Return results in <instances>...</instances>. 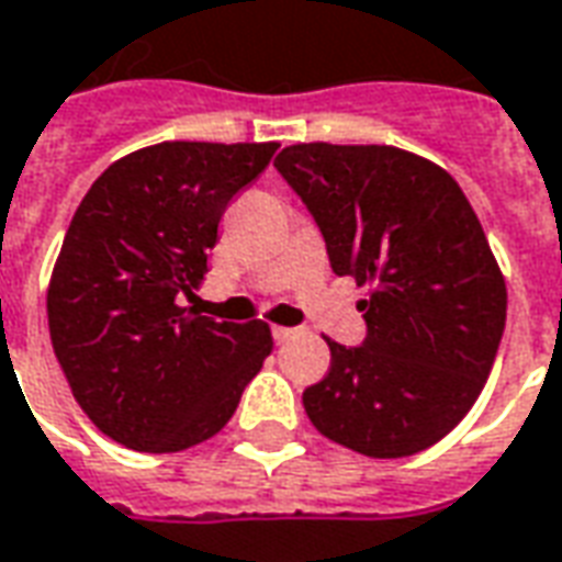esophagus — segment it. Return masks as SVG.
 Here are the masks:
<instances>
[{"label": "esophagus", "mask_w": 562, "mask_h": 562, "mask_svg": "<svg viewBox=\"0 0 562 562\" xmlns=\"http://www.w3.org/2000/svg\"><path fill=\"white\" fill-rule=\"evenodd\" d=\"M294 335H297V328H285V325H277V328H273V337H277L280 344H285V340H292Z\"/></svg>", "instance_id": "1"}]
</instances>
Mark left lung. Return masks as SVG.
<instances>
[{"label":"left lung","instance_id":"8db88e82","mask_svg":"<svg viewBox=\"0 0 562 562\" xmlns=\"http://www.w3.org/2000/svg\"><path fill=\"white\" fill-rule=\"evenodd\" d=\"M273 167L319 225L337 277L374 282L359 347L304 390L310 423L374 459L414 457L472 411L505 331V280L453 176L392 145L304 143Z\"/></svg>","mask_w":562,"mask_h":562}]
</instances>
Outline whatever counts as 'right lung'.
<instances>
[{
  "label": "right lung",
  "mask_w": 562,
  "mask_h": 562,
  "mask_svg": "<svg viewBox=\"0 0 562 562\" xmlns=\"http://www.w3.org/2000/svg\"><path fill=\"white\" fill-rule=\"evenodd\" d=\"M277 143H160L90 186L48 289L63 374L97 429L143 453H176L225 429L273 349L268 322L179 307L206 273L231 198Z\"/></svg>",
  "instance_id": "right-lung-1"
}]
</instances>
